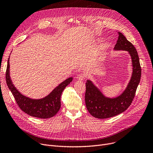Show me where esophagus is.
<instances>
[{
  "label": "esophagus",
  "instance_id": "34e87169",
  "mask_svg": "<svg viewBox=\"0 0 153 153\" xmlns=\"http://www.w3.org/2000/svg\"><path fill=\"white\" fill-rule=\"evenodd\" d=\"M77 79L78 80V81H84V80H85V75L84 74H82V73H81L77 75Z\"/></svg>",
  "mask_w": 153,
  "mask_h": 153
}]
</instances>
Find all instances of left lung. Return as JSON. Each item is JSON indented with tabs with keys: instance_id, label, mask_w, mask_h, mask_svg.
I'll list each match as a JSON object with an SVG mask.
<instances>
[{
	"instance_id": "obj_1",
	"label": "left lung",
	"mask_w": 153,
	"mask_h": 153,
	"mask_svg": "<svg viewBox=\"0 0 153 153\" xmlns=\"http://www.w3.org/2000/svg\"><path fill=\"white\" fill-rule=\"evenodd\" d=\"M114 50L126 51L129 53L131 59L132 73L125 90L115 97H107L91 80H87L85 94V105L90 114L97 118L113 117L125 111L131 105L140 82L141 69L137 51L120 32H118V38Z\"/></svg>"
}]
</instances>
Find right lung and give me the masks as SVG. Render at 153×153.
<instances>
[{"label": "right lung", "instance_id": "obj_1", "mask_svg": "<svg viewBox=\"0 0 153 153\" xmlns=\"http://www.w3.org/2000/svg\"><path fill=\"white\" fill-rule=\"evenodd\" d=\"M10 56L7 62L6 82L8 87L18 103L19 107L30 116L39 118H49L54 117L61 108V96L62 91L73 80L69 77L59 84L46 97L42 99H32L23 95L13 84L10 75Z\"/></svg>", "mask_w": 153, "mask_h": 153}]
</instances>
